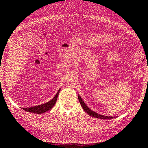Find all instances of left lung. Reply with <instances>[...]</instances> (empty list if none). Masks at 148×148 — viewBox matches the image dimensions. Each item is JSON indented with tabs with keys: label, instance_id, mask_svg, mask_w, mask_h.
Masks as SVG:
<instances>
[{
	"label": "left lung",
	"instance_id": "obj_1",
	"mask_svg": "<svg viewBox=\"0 0 148 148\" xmlns=\"http://www.w3.org/2000/svg\"><path fill=\"white\" fill-rule=\"evenodd\" d=\"M78 100L79 102H80L81 106L82 107L83 109L85 110V112L87 113L89 116H90L93 117H96V118H99V119H111L114 118V117H110V116H102V115H100L98 113L95 112L92 110L90 109L86 106L85 102L83 101L82 99L81 98V97L78 95Z\"/></svg>",
	"mask_w": 148,
	"mask_h": 148
}]
</instances>
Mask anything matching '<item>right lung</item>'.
Returning a JSON list of instances; mask_svg holds the SVG:
<instances>
[{"label": "right lung", "mask_w": 148, "mask_h": 148, "mask_svg": "<svg viewBox=\"0 0 148 148\" xmlns=\"http://www.w3.org/2000/svg\"><path fill=\"white\" fill-rule=\"evenodd\" d=\"M60 92V89L58 91L56 95L54 98L50 100V101L48 102L47 103H45L44 104H41V105L36 106L32 107H27V108H23V109L25 111L29 112L31 113H36V114H42L46 112L49 110L52 107L55 106V104L56 102L59 93Z\"/></svg>", "instance_id": "1"}]
</instances>
